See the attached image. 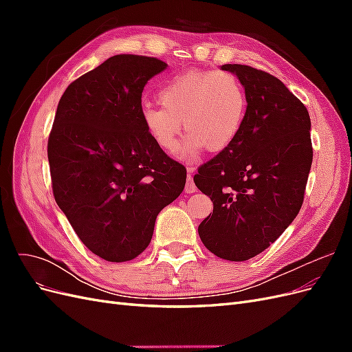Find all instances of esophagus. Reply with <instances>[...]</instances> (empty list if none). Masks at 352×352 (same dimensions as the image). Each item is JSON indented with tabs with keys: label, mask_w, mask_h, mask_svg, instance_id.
I'll list each match as a JSON object with an SVG mask.
<instances>
[{
	"label": "esophagus",
	"mask_w": 352,
	"mask_h": 352,
	"mask_svg": "<svg viewBox=\"0 0 352 352\" xmlns=\"http://www.w3.org/2000/svg\"><path fill=\"white\" fill-rule=\"evenodd\" d=\"M185 192H186V194H194V192H197V186H195L194 179H192V176H190V175H188V177H186Z\"/></svg>",
	"instance_id": "1"
}]
</instances>
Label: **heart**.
Listing matches in <instances>:
<instances>
[{"label":"heart","instance_id":"obj_1","mask_svg":"<svg viewBox=\"0 0 352 352\" xmlns=\"http://www.w3.org/2000/svg\"><path fill=\"white\" fill-rule=\"evenodd\" d=\"M157 105H145L142 123L154 144L173 153L184 129L188 135L180 157L192 162L207 148L217 153L238 136L247 111V94L233 73L186 72L158 91Z\"/></svg>","mask_w":352,"mask_h":352}]
</instances>
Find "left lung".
<instances>
[{"mask_svg": "<svg viewBox=\"0 0 352 352\" xmlns=\"http://www.w3.org/2000/svg\"><path fill=\"white\" fill-rule=\"evenodd\" d=\"M221 69L243 85L247 111L235 141L194 176L214 206L198 233L217 257L245 261L269 248L301 210L313 163L311 122L273 74L242 65Z\"/></svg>", "mask_w": 352, "mask_h": 352, "instance_id": "8db88e82", "label": "left lung"}]
</instances>
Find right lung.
Here are the masks:
<instances>
[{
    "mask_svg": "<svg viewBox=\"0 0 352 352\" xmlns=\"http://www.w3.org/2000/svg\"><path fill=\"white\" fill-rule=\"evenodd\" d=\"M166 67L155 57H110L69 85L50 132L56 202L85 247L107 261L138 257L158 212L185 188V166L142 123V91Z\"/></svg>",
    "mask_w": 352,
    "mask_h": 352,
    "instance_id": "obj_1",
    "label": "right lung"
}]
</instances>
